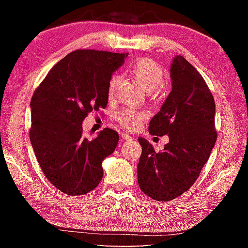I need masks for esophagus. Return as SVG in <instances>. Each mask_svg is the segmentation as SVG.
<instances>
[{
  "mask_svg": "<svg viewBox=\"0 0 248 248\" xmlns=\"http://www.w3.org/2000/svg\"><path fill=\"white\" fill-rule=\"evenodd\" d=\"M123 139L124 140V141H131V140H133V138L130 136V134H128V133H123Z\"/></svg>",
  "mask_w": 248,
  "mask_h": 248,
  "instance_id": "34e87169",
  "label": "esophagus"
}]
</instances>
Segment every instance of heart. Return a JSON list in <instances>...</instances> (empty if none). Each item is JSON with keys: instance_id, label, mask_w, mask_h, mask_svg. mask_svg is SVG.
Returning <instances> with one entry per match:
<instances>
[{"instance_id": "obj_1", "label": "heart", "mask_w": 248, "mask_h": 248, "mask_svg": "<svg viewBox=\"0 0 248 248\" xmlns=\"http://www.w3.org/2000/svg\"><path fill=\"white\" fill-rule=\"evenodd\" d=\"M131 73L136 78L139 79L149 92H155L161 89L165 81V71L156 61L150 58H141L131 65ZM120 78L118 75H112L107 85V97L112 100L116 96ZM145 111H139L136 109L125 108L121 109L116 115V119L127 129H134L146 118Z\"/></svg>"}]
</instances>
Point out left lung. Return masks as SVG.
<instances>
[{"mask_svg":"<svg viewBox=\"0 0 248 248\" xmlns=\"http://www.w3.org/2000/svg\"><path fill=\"white\" fill-rule=\"evenodd\" d=\"M171 91L161 110L150 121L152 136L170 142L156 153L152 144L139 138L142 153L138 182L146 196L170 201L194 185L217 141L216 104L200 73L182 56L170 65Z\"/></svg>","mask_w":248,"mask_h":248,"instance_id":"left-lung-1","label":"left lung"}]
</instances>
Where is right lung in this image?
Returning a JSON list of instances; mask_svg holds the SVG:
<instances>
[{"mask_svg": "<svg viewBox=\"0 0 248 248\" xmlns=\"http://www.w3.org/2000/svg\"><path fill=\"white\" fill-rule=\"evenodd\" d=\"M128 53L75 50L49 71L31 102L33 152L48 180L70 196L87 194L103 178L102 163L114 152L118 132L105 128L94 139L82 123L106 108L107 85Z\"/></svg>", "mask_w": 248, "mask_h": 248, "instance_id": "add662e5", "label": "right lung"}]
</instances>
